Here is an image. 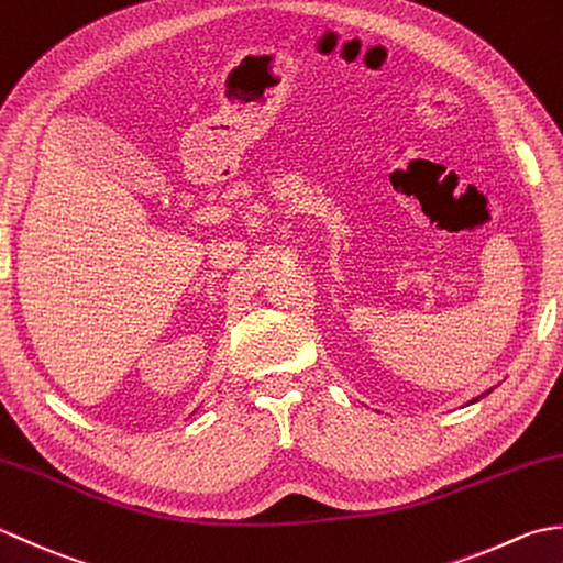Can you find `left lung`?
I'll return each mask as SVG.
<instances>
[{
	"mask_svg": "<svg viewBox=\"0 0 563 563\" xmlns=\"http://www.w3.org/2000/svg\"><path fill=\"white\" fill-rule=\"evenodd\" d=\"M490 391H493V388H488V391H486V394H481V396H478V398H484V396H488V394H490ZM478 398H474V400H472V404H476V400H478Z\"/></svg>",
	"mask_w": 563,
	"mask_h": 563,
	"instance_id": "8db88e82",
	"label": "left lung"
}]
</instances>
